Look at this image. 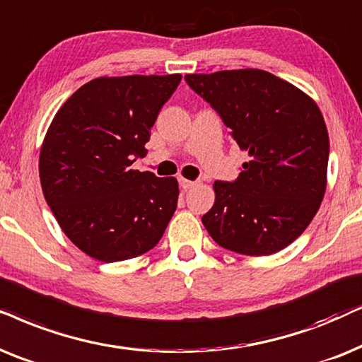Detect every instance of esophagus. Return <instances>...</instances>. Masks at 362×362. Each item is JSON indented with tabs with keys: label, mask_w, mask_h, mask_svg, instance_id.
<instances>
[{
	"label": "esophagus",
	"mask_w": 362,
	"mask_h": 362,
	"mask_svg": "<svg viewBox=\"0 0 362 362\" xmlns=\"http://www.w3.org/2000/svg\"><path fill=\"white\" fill-rule=\"evenodd\" d=\"M178 184H180V187L184 190H189V189H192V187L197 185V182L189 180V178H178Z\"/></svg>",
	"instance_id": "1"
}]
</instances>
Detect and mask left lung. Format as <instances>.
Wrapping results in <instances>:
<instances>
[{
	"label": "left lung",
	"mask_w": 362,
	"mask_h": 362,
	"mask_svg": "<svg viewBox=\"0 0 362 362\" xmlns=\"http://www.w3.org/2000/svg\"><path fill=\"white\" fill-rule=\"evenodd\" d=\"M187 84L216 112L250 160L235 182L214 184L202 216L220 247L264 257L300 237L326 192L329 137L317 104L262 69L187 74Z\"/></svg>",
	"instance_id": "left-lung-1"
}]
</instances>
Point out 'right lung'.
<instances>
[{
  "label": "right lung",
  "instance_id": "add662e5",
  "mask_svg": "<svg viewBox=\"0 0 362 362\" xmlns=\"http://www.w3.org/2000/svg\"><path fill=\"white\" fill-rule=\"evenodd\" d=\"M180 74L98 77L57 110L40 152L42 194L61 230L99 262L158 243L178 200L175 177L131 168Z\"/></svg>",
  "mask_w": 362,
  "mask_h": 362
}]
</instances>
